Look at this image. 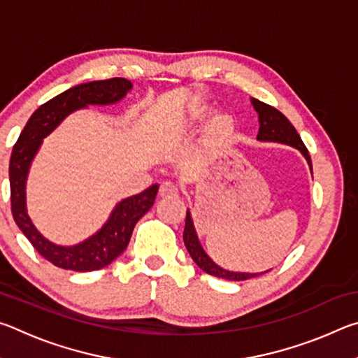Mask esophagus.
Returning a JSON list of instances; mask_svg holds the SVG:
<instances>
[{"mask_svg": "<svg viewBox=\"0 0 358 358\" xmlns=\"http://www.w3.org/2000/svg\"><path fill=\"white\" fill-rule=\"evenodd\" d=\"M159 196L161 197H177L178 196V187L172 181H164L159 186Z\"/></svg>", "mask_w": 358, "mask_h": 358, "instance_id": "obj_1", "label": "esophagus"}]
</instances>
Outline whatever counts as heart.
Returning a JSON list of instances; mask_svg holds the SVG:
<instances>
[{"instance_id":"heart-1","label":"heart","mask_w":358,"mask_h":358,"mask_svg":"<svg viewBox=\"0 0 358 358\" xmlns=\"http://www.w3.org/2000/svg\"><path fill=\"white\" fill-rule=\"evenodd\" d=\"M208 113L207 108H201L197 112L199 118H203ZM235 123L230 115L227 113H216L213 118L208 121L207 128H205V141L211 147H221V145L227 143L230 137L234 136Z\"/></svg>"}]
</instances>
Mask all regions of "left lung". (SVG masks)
Returning a JSON list of instances; mask_svg holds the SVG:
<instances>
[{
    "label": "left lung",
    "mask_w": 358,
    "mask_h": 358,
    "mask_svg": "<svg viewBox=\"0 0 358 358\" xmlns=\"http://www.w3.org/2000/svg\"><path fill=\"white\" fill-rule=\"evenodd\" d=\"M254 108L259 113V134H257V141L262 142H278V143H284V145H290L296 150L301 151V155L306 157L308 164H310V169L313 172V164H311V157L310 153H308V148L305 147V143L299 136V132L290 124V121L284 117V115L278 110V108L271 107L265 102L259 101V99H251ZM183 241L187 252L192 257L194 262L199 265V268H202L205 273L213 275L217 278H222V280H229V281H245L250 280V278L264 275V273H238V271H229L221 268L220 265H216L213 260H211L207 254H205L203 248L201 246V241L197 238L196 229H194V224L191 220V213L186 211V222H185V232H183Z\"/></svg>",
    "instance_id": "1"
}]
</instances>
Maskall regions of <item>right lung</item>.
I'll return each mask as SVG.
<instances>
[{
    "label": "right lung",
    "instance_id": "obj_1",
    "mask_svg": "<svg viewBox=\"0 0 358 358\" xmlns=\"http://www.w3.org/2000/svg\"><path fill=\"white\" fill-rule=\"evenodd\" d=\"M131 88L132 83L129 80L115 77L107 78V80L82 83L66 90L64 93L42 104L31 115L19 141L12 148L9 162L12 216L23 235L34 246V250L59 268L93 271L112 264L128 246L137 221L153 207L159 186L153 185L137 196L121 201L112 211L104 227L93 237L76 246H58L42 237L28 217L25 185L29 164H31L34 155L38 153L42 138L50 134L71 112L87 107L88 104H115L121 98H124V94Z\"/></svg>",
    "mask_w": 358,
    "mask_h": 358
}]
</instances>
